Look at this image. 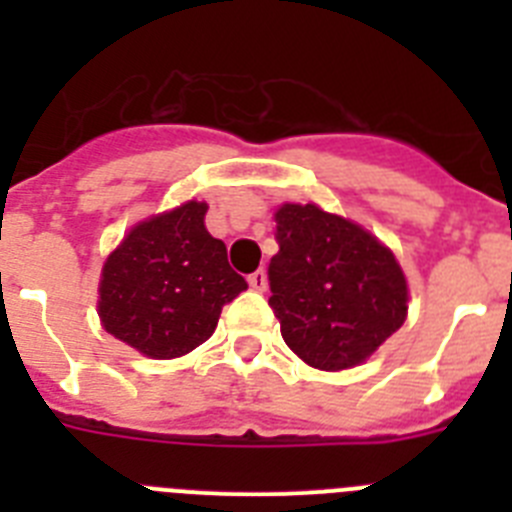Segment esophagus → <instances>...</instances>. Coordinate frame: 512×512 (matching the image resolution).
I'll return each instance as SVG.
<instances>
[{
    "instance_id": "obj_1",
    "label": "esophagus",
    "mask_w": 512,
    "mask_h": 512,
    "mask_svg": "<svg viewBox=\"0 0 512 512\" xmlns=\"http://www.w3.org/2000/svg\"><path fill=\"white\" fill-rule=\"evenodd\" d=\"M248 284H251V289H256V292H266V287H269V282H266V271H253L251 277H248Z\"/></svg>"
}]
</instances>
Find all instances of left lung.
Returning a JSON list of instances; mask_svg holds the SVG:
<instances>
[{"instance_id": "obj_1", "label": "left lung", "mask_w": 512, "mask_h": 512, "mask_svg": "<svg viewBox=\"0 0 512 512\" xmlns=\"http://www.w3.org/2000/svg\"><path fill=\"white\" fill-rule=\"evenodd\" d=\"M274 220L269 305L284 343L323 372L369 359L408 318V282L395 253L318 205L287 202Z\"/></svg>"}]
</instances>
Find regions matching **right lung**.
<instances>
[{"instance_id": "obj_1", "label": "right lung", "mask_w": 512, "mask_h": 512, "mask_svg": "<svg viewBox=\"0 0 512 512\" xmlns=\"http://www.w3.org/2000/svg\"><path fill=\"white\" fill-rule=\"evenodd\" d=\"M205 202H184L135 225L107 256L99 318L148 359H176L215 333L223 305L248 289L225 243L205 228Z\"/></svg>"}]
</instances>
